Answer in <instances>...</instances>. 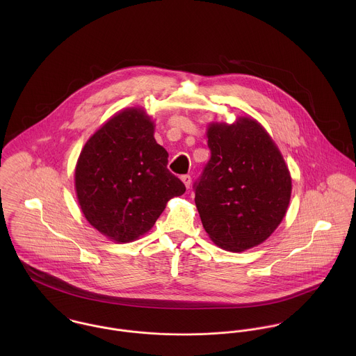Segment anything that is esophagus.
I'll return each mask as SVG.
<instances>
[{"instance_id": "34e87169", "label": "esophagus", "mask_w": 356, "mask_h": 356, "mask_svg": "<svg viewBox=\"0 0 356 356\" xmlns=\"http://www.w3.org/2000/svg\"><path fill=\"white\" fill-rule=\"evenodd\" d=\"M181 179H182V182L185 184V186L189 189L191 185H192V177H191V175H182Z\"/></svg>"}]
</instances>
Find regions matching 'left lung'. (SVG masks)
Listing matches in <instances>:
<instances>
[{"label":"left lung","mask_w":356,"mask_h":356,"mask_svg":"<svg viewBox=\"0 0 356 356\" xmlns=\"http://www.w3.org/2000/svg\"><path fill=\"white\" fill-rule=\"evenodd\" d=\"M211 159L195 203L213 244L244 252L264 243L286 215L292 178L267 130L251 116L207 126Z\"/></svg>","instance_id":"1"}]
</instances>
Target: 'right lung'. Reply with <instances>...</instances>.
<instances>
[{"label": "right lung", "instance_id": "1", "mask_svg": "<svg viewBox=\"0 0 356 356\" xmlns=\"http://www.w3.org/2000/svg\"><path fill=\"white\" fill-rule=\"evenodd\" d=\"M144 108L116 112L86 141L75 165V193L86 220L111 241L148 233L167 203L186 191L167 170Z\"/></svg>", "mask_w": 356, "mask_h": 356}]
</instances>
